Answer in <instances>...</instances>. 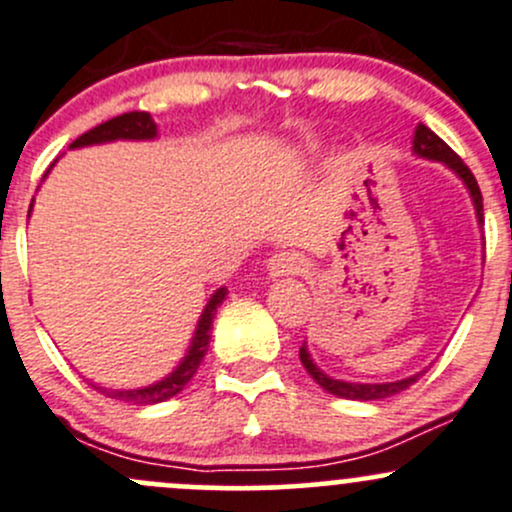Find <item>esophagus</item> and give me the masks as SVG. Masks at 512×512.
I'll return each mask as SVG.
<instances>
[{
    "label": "esophagus",
    "mask_w": 512,
    "mask_h": 512,
    "mask_svg": "<svg viewBox=\"0 0 512 512\" xmlns=\"http://www.w3.org/2000/svg\"><path fill=\"white\" fill-rule=\"evenodd\" d=\"M308 269V260L296 250H282L269 260V277H289V274H303Z\"/></svg>",
    "instance_id": "34e87169"
}]
</instances>
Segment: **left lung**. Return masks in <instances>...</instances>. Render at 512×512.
Segmentation results:
<instances>
[{
  "label": "left lung",
  "mask_w": 512,
  "mask_h": 512,
  "mask_svg": "<svg viewBox=\"0 0 512 512\" xmlns=\"http://www.w3.org/2000/svg\"><path fill=\"white\" fill-rule=\"evenodd\" d=\"M413 153L418 157H425V160L442 162V165H447L449 170L462 179L464 187L469 189L471 201H474L476 218H479V226H481V223H484V199H481V189H479V184H476L474 174H471L469 167L464 165L462 157L454 153V150L449 148V145L440 136H435L428 126H423V123H420L413 133ZM299 357H301L303 367H306V372L311 374V379L316 381V384L323 386L328 393H333V396L350 398V401H381V398H389V396H393V393L406 391L408 386H411L413 381L420 376V374H413V376H408V379L384 381V384H357V381L333 379V376L320 372V369L316 367V362H313V357L308 355L306 342L301 345Z\"/></svg>",
  "instance_id": "8db88e82"
}]
</instances>
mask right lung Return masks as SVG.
Wrapping results in <instances>:
<instances>
[{"mask_svg": "<svg viewBox=\"0 0 512 512\" xmlns=\"http://www.w3.org/2000/svg\"><path fill=\"white\" fill-rule=\"evenodd\" d=\"M155 136H157V126L155 121L150 119V114H145V111H128V114H121L116 116V119L99 123L97 128H92V131L82 133L80 138L72 140L70 148L114 143V140H153ZM28 213H31V209H28ZM226 294H228L226 286H221V289L211 296L209 303H206L204 313H201L199 318V325H196L194 330L192 345H189L187 355H184L182 362L174 367L172 374H167L165 379L155 381V384L143 386V389H104V386L92 384L94 389L104 393V396L116 398V401L136 403V406H153V403H162L167 401V398L177 396V393L192 381L196 369H199L201 359H204L206 350H209L213 316H216V308L221 306L223 299H226Z\"/></svg>", "mask_w": 512, "mask_h": 512, "instance_id": "1", "label": "right lung"}]
</instances>
